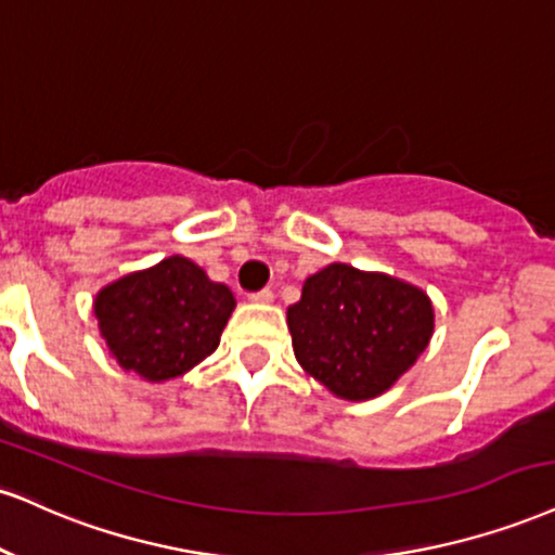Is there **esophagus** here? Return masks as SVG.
Masks as SVG:
<instances>
[{
    "label": "esophagus",
    "instance_id": "1",
    "mask_svg": "<svg viewBox=\"0 0 555 555\" xmlns=\"http://www.w3.org/2000/svg\"><path fill=\"white\" fill-rule=\"evenodd\" d=\"M248 299H250V302H258V305H269V302H273V292H271V289L253 292V295H250Z\"/></svg>",
    "mask_w": 555,
    "mask_h": 555
}]
</instances>
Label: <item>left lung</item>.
<instances>
[{
	"mask_svg": "<svg viewBox=\"0 0 555 555\" xmlns=\"http://www.w3.org/2000/svg\"><path fill=\"white\" fill-rule=\"evenodd\" d=\"M297 362L346 400L385 392L429 346L434 310L416 286L331 263L286 310Z\"/></svg>",
	"mask_w": 555,
	"mask_h": 555,
	"instance_id": "left-lung-1",
	"label": "left lung"
}]
</instances>
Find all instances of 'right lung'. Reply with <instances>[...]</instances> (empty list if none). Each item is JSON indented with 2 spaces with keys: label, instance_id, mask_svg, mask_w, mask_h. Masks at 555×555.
<instances>
[{
  "label": "right lung",
  "instance_id": "right-lung-1",
  "mask_svg": "<svg viewBox=\"0 0 555 555\" xmlns=\"http://www.w3.org/2000/svg\"><path fill=\"white\" fill-rule=\"evenodd\" d=\"M235 297L189 258L172 256L105 286L95 318L116 362L159 383L189 372L219 346Z\"/></svg>",
  "mask_w": 555,
  "mask_h": 555
}]
</instances>
